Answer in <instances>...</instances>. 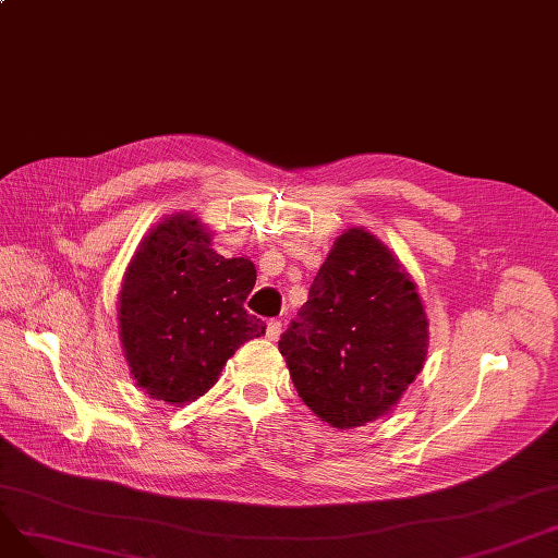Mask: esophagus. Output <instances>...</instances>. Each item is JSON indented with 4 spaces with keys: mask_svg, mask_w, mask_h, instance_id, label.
<instances>
[{
    "mask_svg": "<svg viewBox=\"0 0 558 558\" xmlns=\"http://www.w3.org/2000/svg\"><path fill=\"white\" fill-rule=\"evenodd\" d=\"M280 332H282V324H280L278 318L267 320V337H269V341H278Z\"/></svg>",
    "mask_w": 558,
    "mask_h": 558,
    "instance_id": "obj_1",
    "label": "esophagus"
}]
</instances>
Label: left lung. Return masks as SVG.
<instances>
[{
	"label": "left lung",
	"mask_w": 558,
	"mask_h": 558,
	"mask_svg": "<svg viewBox=\"0 0 558 558\" xmlns=\"http://www.w3.org/2000/svg\"><path fill=\"white\" fill-rule=\"evenodd\" d=\"M429 324L416 282L364 228H348L278 348L303 402L337 429L391 412L421 373Z\"/></svg>",
	"instance_id": "left-lung-1"
}]
</instances>
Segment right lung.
I'll use <instances>...</instances> for the list:
<instances>
[{
    "label": "right lung",
    "mask_w": 558,
    "mask_h": 558,
    "mask_svg": "<svg viewBox=\"0 0 558 558\" xmlns=\"http://www.w3.org/2000/svg\"><path fill=\"white\" fill-rule=\"evenodd\" d=\"M248 257H223L190 213L160 221L135 251L120 291V339L133 379L169 404L210 391L264 320L244 310L255 287Z\"/></svg>",
    "instance_id": "obj_1"
}]
</instances>
